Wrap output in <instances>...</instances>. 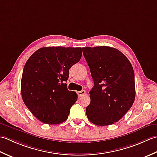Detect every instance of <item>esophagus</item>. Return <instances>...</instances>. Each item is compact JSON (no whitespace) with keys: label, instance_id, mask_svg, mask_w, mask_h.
I'll return each instance as SVG.
<instances>
[{"label":"esophagus","instance_id":"obj_1","mask_svg":"<svg viewBox=\"0 0 157 157\" xmlns=\"http://www.w3.org/2000/svg\"><path fill=\"white\" fill-rule=\"evenodd\" d=\"M77 94L79 97L82 96V95H84L85 94V90H82L80 91H77Z\"/></svg>","mask_w":157,"mask_h":157}]
</instances>
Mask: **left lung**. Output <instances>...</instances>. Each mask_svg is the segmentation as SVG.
Segmentation results:
<instances>
[{
    "label": "left lung",
    "instance_id": "1",
    "mask_svg": "<svg viewBox=\"0 0 157 157\" xmlns=\"http://www.w3.org/2000/svg\"><path fill=\"white\" fill-rule=\"evenodd\" d=\"M82 53L94 82L86 114L96 125L113 124L127 113L135 100L132 63L120 51L107 46L83 47Z\"/></svg>",
    "mask_w": 157,
    "mask_h": 157
}]
</instances>
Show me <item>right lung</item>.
<instances>
[{
  "instance_id": "1",
  "label": "right lung",
  "mask_w": 157,
  "mask_h": 157,
  "mask_svg": "<svg viewBox=\"0 0 157 157\" xmlns=\"http://www.w3.org/2000/svg\"><path fill=\"white\" fill-rule=\"evenodd\" d=\"M81 47H48L36 51L24 66L21 94L25 105L41 122L54 124L68 119L77 100L68 90L69 69L79 62Z\"/></svg>"
}]
</instances>
